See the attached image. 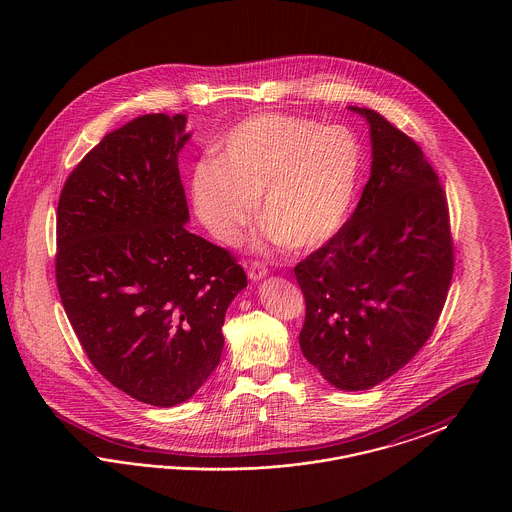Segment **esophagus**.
Here are the masks:
<instances>
[{
	"instance_id": "esophagus-1",
	"label": "esophagus",
	"mask_w": 512,
	"mask_h": 512,
	"mask_svg": "<svg viewBox=\"0 0 512 512\" xmlns=\"http://www.w3.org/2000/svg\"><path fill=\"white\" fill-rule=\"evenodd\" d=\"M268 274V268L263 265V263H251V267L247 270V276L253 280V282H257V280H263L265 276Z\"/></svg>"
}]
</instances>
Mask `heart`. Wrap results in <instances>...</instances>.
I'll use <instances>...</instances> for the list:
<instances>
[{
	"instance_id": "heart-1",
	"label": "heart",
	"mask_w": 512,
	"mask_h": 512,
	"mask_svg": "<svg viewBox=\"0 0 512 512\" xmlns=\"http://www.w3.org/2000/svg\"><path fill=\"white\" fill-rule=\"evenodd\" d=\"M363 146L345 126L263 113L222 140L219 159L195 167V213L213 238L238 244L259 201L268 240L295 251L332 240L351 215Z\"/></svg>"
}]
</instances>
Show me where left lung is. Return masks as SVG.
<instances>
[{"label": "left lung", "instance_id": "obj_1", "mask_svg": "<svg viewBox=\"0 0 512 512\" xmlns=\"http://www.w3.org/2000/svg\"><path fill=\"white\" fill-rule=\"evenodd\" d=\"M372 169L340 232L297 263L299 345L338 390H368L432 336L453 278L449 207L422 147L374 109Z\"/></svg>", "mask_w": 512, "mask_h": 512}]
</instances>
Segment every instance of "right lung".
<instances>
[{
	"mask_svg": "<svg viewBox=\"0 0 512 512\" xmlns=\"http://www.w3.org/2000/svg\"><path fill=\"white\" fill-rule=\"evenodd\" d=\"M186 117L142 115L74 167L57 205L55 280L90 363L130 397L172 407L219 366L222 324L247 286L224 247L186 230Z\"/></svg>",
	"mask_w": 512,
	"mask_h": 512,
	"instance_id": "1",
	"label": "right lung"
}]
</instances>
